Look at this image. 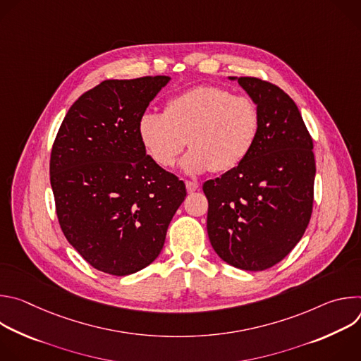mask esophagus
I'll return each instance as SVG.
<instances>
[{
	"mask_svg": "<svg viewBox=\"0 0 361 361\" xmlns=\"http://www.w3.org/2000/svg\"><path fill=\"white\" fill-rule=\"evenodd\" d=\"M185 188L188 192H194L200 188V185H198V183H194V181H185Z\"/></svg>",
	"mask_w": 361,
	"mask_h": 361,
	"instance_id": "34e87169",
	"label": "esophagus"
}]
</instances>
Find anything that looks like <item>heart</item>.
I'll use <instances>...</instances> for the list:
<instances>
[{
	"mask_svg": "<svg viewBox=\"0 0 361 361\" xmlns=\"http://www.w3.org/2000/svg\"><path fill=\"white\" fill-rule=\"evenodd\" d=\"M260 131V110L245 95H233L216 85H198L173 98L164 113H144L137 124L148 156L161 167L181 161L188 174L230 171L251 152Z\"/></svg>",
	"mask_w": 361,
	"mask_h": 361,
	"instance_id": "1",
	"label": "heart"
}]
</instances>
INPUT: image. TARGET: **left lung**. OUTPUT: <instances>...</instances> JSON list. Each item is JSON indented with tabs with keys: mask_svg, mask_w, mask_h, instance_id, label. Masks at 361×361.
Wrapping results in <instances>:
<instances>
[{
	"mask_svg": "<svg viewBox=\"0 0 361 361\" xmlns=\"http://www.w3.org/2000/svg\"><path fill=\"white\" fill-rule=\"evenodd\" d=\"M237 81L260 110V131L247 159L205 181L207 233L227 264L262 271L301 240L313 210V140L295 102L277 85L254 77Z\"/></svg>",
	"mask_w": 361,
	"mask_h": 361,
	"instance_id": "1",
	"label": "left lung"
}]
</instances>
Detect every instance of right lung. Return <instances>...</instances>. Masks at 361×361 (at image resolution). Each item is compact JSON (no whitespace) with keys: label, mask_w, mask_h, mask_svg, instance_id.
Returning <instances> with one entry per match:
<instances>
[{"label":"right lung","mask_w":361,"mask_h":361,"mask_svg":"<svg viewBox=\"0 0 361 361\" xmlns=\"http://www.w3.org/2000/svg\"><path fill=\"white\" fill-rule=\"evenodd\" d=\"M171 78L106 80L68 110L56 137L49 178L61 230L94 269L137 273L157 259L185 185L161 169L137 124Z\"/></svg>","instance_id":"add662e5"}]
</instances>
